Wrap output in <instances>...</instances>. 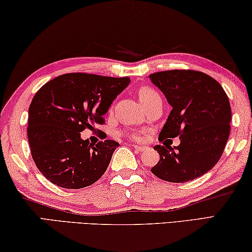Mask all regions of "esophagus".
Masks as SVG:
<instances>
[{
	"label": "esophagus",
	"mask_w": 252,
	"mask_h": 252,
	"mask_svg": "<svg viewBox=\"0 0 252 252\" xmlns=\"http://www.w3.org/2000/svg\"><path fill=\"white\" fill-rule=\"evenodd\" d=\"M135 150H138V151H143V150H147L148 149V147H146V146H138V145H133L132 146Z\"/></svg>",
	"instance_id": "obj_1"
}]
</instances>
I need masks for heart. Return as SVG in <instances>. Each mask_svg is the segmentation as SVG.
Here are the masks:
<instances>
[{
  "mask_svg": "<svg viewBox=\"0 0 252 252\" xmlns=\"http://www.w3.org/2000/svg\"><path fill=\"white\" fill-rule=\"evenodd\" d=\"M139 99H140V102L142 103L143 106H147L156 101H161V97L158 92L155 89H153V87L143 86L139 90ZM130 137L131 139H133V140H140L141 134L134 132V133H131Z\"/></svg>",
  "mask_w": 252,
  "mask_h": 252,
  "instance_id": "b5f03b06",
  "label": "heart"
}]
</instances>
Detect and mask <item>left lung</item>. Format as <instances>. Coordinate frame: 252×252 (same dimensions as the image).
<instances>
[{
    "label": "left lung",
    "instance_id": "obj_1",
    "mask_svg": "<svg viewBox=\"0 0 252 252\" xmlns=\"http://www.w3.org/2000/svg\"><path fill=\"white\" fill-rule=\"evenodd\" d=\"M173 107L159 140L179 137V146L157 145L160 155L151 173L162 181L185 183L206 174L221 158L230 134L231 106L211 76L190 69L149 75Z\"/></svg>",
    "mask_w": 252,
    "mask_h": 252
}]
</instances>
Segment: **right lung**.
Wrapping results in <instances>:
<instances>
[{"label": "right lung", "instance_id": "obj_1", "mask_svg": "<svg viewBox=\"0 0 252 252\" xmlns=\"http://www.w3.org/2000/svg\"><path fill=\"white\" fill-rule=\"evenodd\" d=\"M129 83V77L70 73L51 79L35 93L29 107L28 140L35 166L48 181L78 189L102 177L119 142L93 145L83 140L81 132L105 122L103 117Z\"/></svg>", "mask_w": 252, "mask_h": 252}]
</instances>
